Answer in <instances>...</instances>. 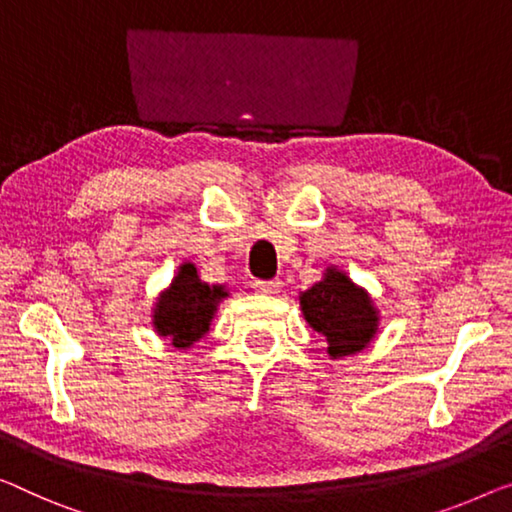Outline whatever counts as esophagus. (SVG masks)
<instances>
[{
	"label": "esophagus",
	"mask_w": 512,
	"mask_h": 512,
	"mask_svg": "<svg viewBox=\"0 0 512 512\" xmlns=\"http://www.w3.org/2000/svg\"><path fill=\"white\" fill-rule=\"evenodd\" d=\"M280 287H282L280 280H255V282H253L255 292H257V294H264V296H276V294H280Z\"/></svg>",
	"instance_id": "obj_1"
}]
</instances>
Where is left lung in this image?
<instances>
[{"mask_svg":"<svg viewBox=\"0 0 512 512\" xmlns=\"http://www.w3.org/2000/svg\"><path fill=\"white\" fill-rule=\"evenodd\" d=\"M305 322L326 338V354L333 361L368 349L379 333V308L368 289L356 285L338 266H326L324 276L299 292Z\"/></svg>","mask_w":512,"mask_h":512,"instance_id":"1","label":"left lung"}]
</instances>
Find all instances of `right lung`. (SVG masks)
<instances>
[{
	"label": "right lung",
	"mask_w": 512,
	"mask_h": 512,
	"mask_svg": "<svg viewBox=\"0 0 512 512\" xmlns=\"http://www.w3.org/2000/svg\"><path fill=\"white\" fill-rule=\"evenodd\" d=\"M230 289L209 285L193 262H181L170 285L151 305V326L156 335L170 340L174 349H190L209 333L213 317Z\"/></svg>",
	"instance_id": "1"
}]
</instances>
